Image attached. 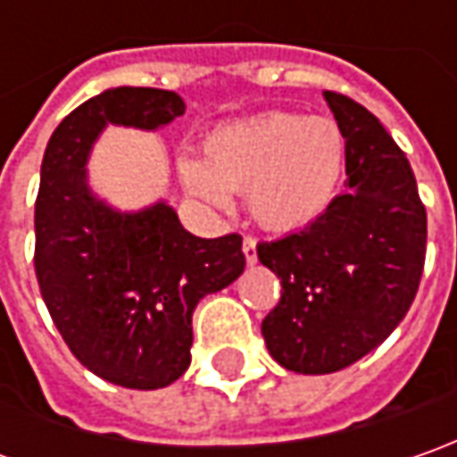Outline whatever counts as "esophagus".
I'll return each mask as SVG.
<instances>
[{
  "label": "esophagus",
  "mask_w": 457,
  "mask_h": 457,
  "mask_svg": "<svg viewBox=\"0 0 457 457\" xmlns=\"http://www.w3.org/2000/svg\"><path fill=\"white\" fill-rule=\"evenodd\" d=\"M244 256H246V264H256V238H244Z\"/></svg>",
  "instance_id": "obj_1"
}]
</instances>
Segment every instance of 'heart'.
Segmentation results:
<instances>
[{
  "mask_svg": "<svg viewBox=\"0 0 457 457\" xmlns=\"http://www.w3.org/2000/svg\"><path fill=\"white\" fill-rule=\"evenodd\" d=\"M198 157H178L187 195L228 211L231 193L249 201L254 220L277 234L323 216L341 183L345 139L325 116L285 112L226 121L203 137Z\"/></svg>",
  "mask_w": 457,
  "mask_h": 457,
  "instance_id": "1",
  "label": "heart"
}]
</instances>
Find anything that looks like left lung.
Here are the masks:
<instances>
[{
  "label": "left lung",
  "mask_w": 457,
  "mask_h": 457,
  "mask_svg": "<svg viewBox=\"0 0 457 457\" xmlns=\"http://www.w3.org/2000/svg\"><path fill=\"white\" fill-rule=\"evenodd\" d=\"M323 96L345 139V193L305 228L256 246L282 279L262 336L295 374L341 371L386 341L417 295L428 241L404 152L353 98Z\"/></svg>",
  "instance_id": "obj_1"
}]
</instances>
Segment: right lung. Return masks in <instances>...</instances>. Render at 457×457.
Wrapping results in <instances>:
<instances>
[{
    "mask_svg": "<svg viewBox=\"0 0 457 457\" xmlns=\"http://www.w3.org/2000/svg\"><path fill=\"white\" fill-rule=\"evenodd\" d=\"M183 114L175 91L106 88L62 119L40 167L35 272L47 312L91 374L127 389L183 377L193 310L246 267L238 234L193 237L165 201L119 211L91 187L86 165L109 124L157 132Z\"/></svg>",
    "mask_w": 457,
    "mask_h": 457,
    "instance_id": "1",
    "label": "right lung"
}]
</instances>
